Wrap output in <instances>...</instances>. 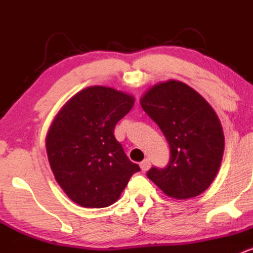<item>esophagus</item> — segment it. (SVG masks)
I'll return each instance as SVG.
<instances>
[{
	"label": "esophagus",
	"mask_w": 253,
	"mask_h": 253,
	"mask_svg": "<svg viewBox=\"0 0 253 253\" xmlns=\"http://www.w3.org/2000/svg\"><path fill=\"white\" fill-rule=\"evenodd\" d=\"M140 168H141V170L144 171H147L151 168V162H150V159H145V161H143L140 163Z\"/></svg>",
	"instance_id": "esophagus-1"
}]
</instances>
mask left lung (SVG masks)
<instances>
[{"mask_svg": "<svg viewBox=\"0 0 253 253\" xmlns=\"http://www.w3.org/2000/svg\"><path fill=\"white\" fill-rule=\"evenodd\" d=\"M140 104L162 129L171 152L169 165L152 168L147 177L172 199L199 196L222 161L225 136L216 113L196 90L175 80L151 86Z\"/></svg>", "mask_w": 253, "mask_h": 253, "instance_id": "1", "label": "left lung"}]
</instances>
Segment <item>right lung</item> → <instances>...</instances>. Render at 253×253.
<instances>
[{"instance_id": "right-lung-1", "label": "right lung", "mask_w": 253, "mask_h": 253, "mask_svg": "<svg viewBox=\"0 0 253 253\" xmlns=\"http://www.w3.org/2000/svg\"><path fill=\"white\" fill-rule=\"evenodd\" d=\"M134 106V96L103 85L75 94L54 117L46 152L54 178L77 205L103 208L117 202L140 168L125 155L115 125Z\"/></svg>"}]
</instances>
